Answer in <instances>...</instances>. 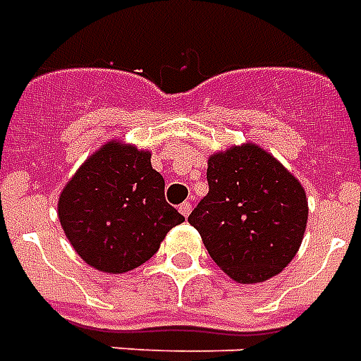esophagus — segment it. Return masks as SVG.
I'll return each mask as SVG.
<instances>
[{
	"label": "esophagus",
	"instance_id": "34e87169",
	"mask_svg": "<svg viewBox=\"0 0 361 361\" xmlns=\"http://www.w3.org/2000/svg\"><path fill=\"white\" fill-rule=\"evenodd\" d=\"M178 211H180L184 216H188V215H190V211H192V203L190 202L180 203V205H178Z\"/></svg>",
	"mask_w": 361,
	"mask_h": 361
}]
</instances>
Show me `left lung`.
<instances>
[{
	"instance_id": "left-lung-1",
	"label": "left lung",
	"mask_w": 361,
	"mask_h": 361,
	"mask_svg": "<svg viewBox=\"0 0 361 361\" xmlns=\"http://www.w3.org/2000/svg\"><path fill=\"white\" fill-rule=\"evenodd\" d=\"M209 192L190 213L211 259L240 283L280 274L302 242L308 202L289 171L255 145L209 158Z\"/></svg>"
}]
</instances>
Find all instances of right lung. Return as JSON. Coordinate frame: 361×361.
<instances>
[{
    "mask_svg": "<svg viewBox=\"0 0 361 361\" xmlns=\"http://www.w3.org/2000/svg\"><path fill=\"white\" fill-rule=\"evenodd\" d=\"M62 230L89 267L127 272L159 249L184 221L165 200L150 152L108 142L81 165L59 200Z\"/></svg>",
    "mask_w": 361,
    "mask_h": 361,
    "instance_id": "add662e5",
    "label": "right lung"
}]
</instances>
